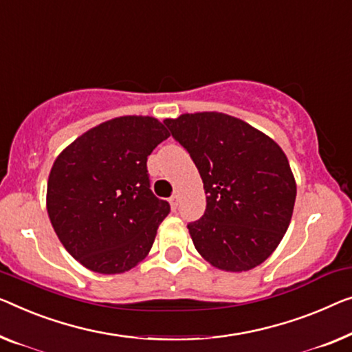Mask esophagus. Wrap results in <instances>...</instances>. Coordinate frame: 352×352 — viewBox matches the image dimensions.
<instances>
[{"label":"esophagus","instance_id":"obj_1","mask_svg":"<svg viewBox=\"0 0 352 352\" xmlns=\"http://www.w3.org/2000/svg\"><path fill=\"white\" fill-rule=\"evenodd\" d=\"M169 204H170V208L172 210H177V207H178V197L177 196L169 197Z\"/></svg>","mask_w":352,"mask_h":352}]
</instances>
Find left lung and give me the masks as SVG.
I'll use <instances>...</instances> for the list:
<instances>
[{"instance_id": "left-lung-1", "label": "left lung", "mask_w": 352, "mask_h": 352, "mask_svg": "<svg viewBox=\"0 0 352 352\" xmlns=\"http://www.w3.org/2000/svg\"><path fill=\"white\" fill-rule=\"evenodd\" d=\"M186 148L207 194L206 213L188 224L197 253L224 272L262 264L289 228L296 178L274 139L219 112L164 120Z\"/></svg>"}]
</instances>
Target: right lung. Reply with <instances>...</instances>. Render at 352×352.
<instances>
[{"label":"right lung","mask_w":352,"mask_h":352,"mask_svg":"<svg viewBox=\"0 0 352 352\" xmlns=\"http://www.w3.org/2000/svg\"><path fill=\"white\" fill-rule=\"evenodd\" d=\"M153 117L94 126L58 155L47 183V213L67 253L102 275L146 258L169 202L150 190L146 158L169 138Z\"/></svg>","instance_id":"add662e5"}]
</instances>
